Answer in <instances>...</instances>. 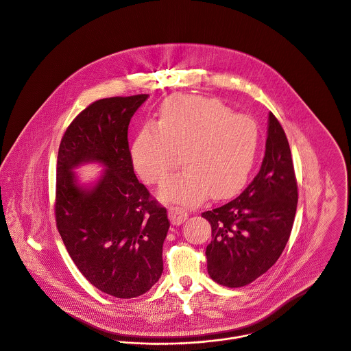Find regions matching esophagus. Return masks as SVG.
<instances>
[{
  "label": "esophagus",
  "mask_w": 351,
  "mask_h": 351,
  "mask_svg": "<svg viewBox=\"0 0 351 351\" xmlns=\"http://www.w3.org/2000/svg\"><path fill=\"white\" fill-rule=\"evenodd\" d=\"M168 213H169V219L173 225H180L189 218V211L183 208H179V206L169 208Z\"/></svg>",
  "instance_id": "obj_1"
}]
</instances>
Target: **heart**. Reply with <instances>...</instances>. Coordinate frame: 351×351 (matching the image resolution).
<instances>
[{
	"label": "heart",
	"mask_w": 351,
	"mask_h": 351,
	"mask_svg": "<svg viewBox=\"0 0 351 351\" xmlns=\"http://www.w3.org/2000/svg\"><path fill=\"white\" fill-rule=\"evenodd\" d=\"M261 133L255 119L233 114L222 101L176 95L160 108L157 126H145L132 145V160L149 184L161 183L180 153L184 169L160 190L168 202L197 205L208 195L226 199L247 183Z\"/></svg>",
	"instance_id": "b5f03b06"
}]
</instances>
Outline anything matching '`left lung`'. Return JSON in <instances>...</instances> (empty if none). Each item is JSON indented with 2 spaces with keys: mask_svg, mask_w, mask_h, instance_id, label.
<instances>
[{
  "mask_svg": "<svg viewBox=\"0 0 351 351\" xmlns=\"http://www.w3.org/2000/svg\"><path fill=\"white\" fill-rule=\"evenodd\" d=\"M297 201L289 142L270 112L266 152L258 175L236 199L202 213L211 225V243L206 247L211 280L241 287L273 267L289 240Z\"/></svg>",
  "mask_w": 351,
  "mask_h": 351,
  "instance_id": "8db88e82",
  "label": "left lung"
}]
</instances>
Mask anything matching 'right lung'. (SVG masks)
I'll return each mask as SVG.
<instances>
[{
    "instance_id": "add662e5",
    "label": "right lung",
    "mask_w": 351,
    "mask_h": 351,
    "mask_svg": "<svg viewBox=\"0 0 351 351\" xmlns=\"http://www.w3.org/2000/svg\"><path fill=\"white\" fill-rule=\"evenodd\" d=\"M147 95L101 99L81 111L58 150L56 221L80 273L117 298L146 293L162 274L167 209L138 182L128 130ZM99 162L106 169L81 186L72 169Z\"/></svg>"
}]
</instances>
